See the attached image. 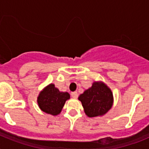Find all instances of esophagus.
I'll return each mask as SVG.
<instances>
[{"mask_svg": "<svg viewBox=\"0 0 149 149\" xmlns=\"http://www.w3.org/2000/svg\"><path fill=\"white\" fill-rule=\"evenodd\" d=\"M71 95L73 98H77V96H78V94H77V92H73V93H71Z\"/></svg>", "mask_w": 149, "mask_h": 149, "instance_id": "obj_1", "label": "esophagus"}]
</instances>
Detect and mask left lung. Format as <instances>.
Segmentation results:
<instances>
[{"instance_id":"left-lung-1","label":"left lung","mask_w":149,"mask_h":149,"mask_svg":"<svg viewBox=\"0 0 149 149\" xmlns=\"http://www.w3.org/2000/svg\"><path fill=\"white\" fill-rule=\"evenodd\" d=\"M84 112L87 116L96 117L104 115L111 109L113 95L111 89L101 81H95L93 86L80 95Z\"/></svg>"}]
</instances>
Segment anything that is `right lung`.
Masks as SVG:
<instances>
[{"label": "right lung", "instance_id": "1", "mask_svg": "<svg viewBox=\"0 0 149 149\" xmlns=\"http://www.w3.org/2000/svg\"><path fill=\"white\" fill-rule=\"evenodd\" d=\"M70 98L67 92H60L51 84L41 91L37 98L39 108L48 114L56 116L60 113L65 101Z\"/></svg>", "mask_w": 149, "mask_h": 149}]
</instances>
